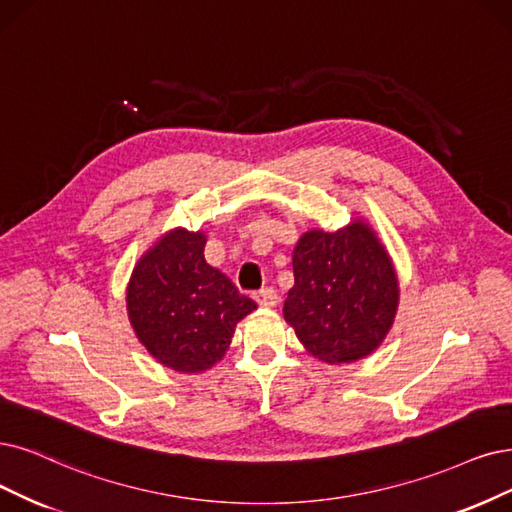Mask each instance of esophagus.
Wrapping results in <instances>:
<instances>
[{
    "label": "esophagus",
    "instance_id": "1",
    "mask_svg": "<svg viewBox=\"0 0 512 512\" xmlns=\"http://www.w3.org/2000/svg\"><path fill=\"white\" fill-rule=\"evenodd\" d=\"M253 297H255L257 304L263 306V308H272V306L278 304V293L272 287H266V289L257 291Z\"/></svg>",
    "mask_w": 512,
    "mask_h": 512
}]
</instances>
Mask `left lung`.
I'll return each mask as SVG.
<instances>
[{
	"label": "left lung",
	"mask_w": 512,
	"mask_h": 512,
	"mask_svg": "<svg viewBox=\"0 0 512 512\" xmlns=\"http://www.w3.org/2000/svg\"><path fill=\"white\" fill-rule=\"evenodd\" d=\"M293 276L282 312L320 361L352 363L382 344L399 282L371 227L356 221L333 234L306 232L293 251Z\"/></svg>",
	"instance_id": "left-lung-1"
}]
</instances>
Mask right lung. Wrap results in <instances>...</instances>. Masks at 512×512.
I'll return each instance as SVG.
<instances>
[{"label": "right lung", "instance_id": "1", "mask_svg": "<svg viewBox=\"0 0 512 512\" xmlns=\"http://www.w3.org/2000/svg\"><path fill=\"white\" fill-rule=\"evenodd\" d=\"M204 234L175 230L137 263L126 304L132 329L149 354L175 371L213 367L238 320L257 308L204 259Z\"/></svg>", "mask_w": 512, "mask_h": 512}]
</instances>
